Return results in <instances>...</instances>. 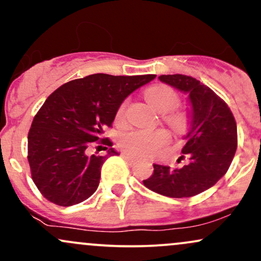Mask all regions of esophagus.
Masks as SVG:
<instances>
[{"instance_id":"1","label":"esophagus","mask_w":261,"mask_h":261,"mask_svg":"<svg viewBox=\"0 0 261 261\" xmlns=\"http://www.w3.org/2000/svg\"><path fill=\"white\" fill-rule=\"evenodd\" d=\"M121 157L124 158V160L126 161L127 163H130V164H134L135 162H136V160H135V158H133V157H131V155H128L126 153H121Z\"/></svg>"}]
</instances>
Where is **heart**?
Listing matches in <instances>:
<instances>
[{
    "instance_id": "1",
    "label": "heart",
    "mask_w": 261,
    "mask_h": 261,
    "mask_svg": "<svg viewBox=\"0 0 261 261\" xmlns=\"http://www.w3.org/2000/svg\"><path fill=\"white\" fill-rule=\"evenodd\" d=\"M146 99L157 113L166 114L167 124L176 133H181L187 126V118L182 113L172 112L179 104V98L172 88L167 86H154L146 92ZM122 104L118 112V118L124 113ZM167 131L155 130H130L124 133L119 139V146L126 153L135 157H152L168 142Z\"/></svg>"
}]
</instances>
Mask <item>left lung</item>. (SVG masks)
I'll return each instance as SVG.
<instances>
[{"instance_id":"1","label":"left lung","mask_w":261,"mask_h":261,"mask_svg":"<svg viewBox=\"0 0 261 261\" xmlns=\"http://www.w3.org/2000/svg\"><path fill=\"white\" fill-rule=\"evenodd\" d=\"M161 82L188 94L190 104L187 143L181 152L189 163L181 168L153 164V174L143 180L146 188L169 197H190L214 187L228 170L237 149V124L220 97L185 74H162Z\"/></svg>"}]
</instances>
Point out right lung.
I'll return each mask as SVG.
<instances>
[{"label":"right lung","instance_id":"1","mask_svg":"<svg viewBox=\"0 0 261 261\" xmlns=\"http://www.w3.org/2000/svg\"><path fill=\"white\" fill-rule=\"evenodd\" d=\"M154 79L155 74L94 73L70 81L47 97L28 134L32 178L45 199L72 206L95 193L101 166L119 153L114 148L106 155H88L87 151L112 126L122 101ZM101 143L113 146L108 139Z\"/></svg>","mask_w":261,"mask_h":261}]
</instances>
